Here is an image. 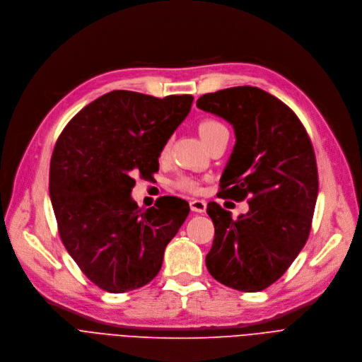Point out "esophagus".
Returning <instances> with one entry per match:
<instances>
[{
  "label": "esophagus",
  "mask_w": 362,
  "mask_h": 362,
  "mask_svg": "<svg viewBox=\"0 0 362 362\" xmlns=\"http://www.w3.org/2000/svg\"><path fill=\"white\" fill-rule=\"evenodd\" d=\"M189 206H191V211L198 212V214H204L205 209H206V202L202 201V199H191Z\"/></svg>",
  "instance_id": "esophagus-1"
}]
</instances>
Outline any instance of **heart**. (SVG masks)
Returning a JSON list of instances; mask_svg holds the SVG:
<instances>
[{
	"label": "heart",
	"mask_w": 362,
	"mask_h": 362,
	"mask_svg": "<svg viewBox=\"0 0 362 362\" xmlns=\"http://www.w3.org/2000/svg\"><path fill=\"white\" fill-rule=\"evenodd\" d=\"M226 125L221 124L220 121H216L214 118H205L202 119L199 124H198V132H199V136L202 138V141L205 142V146H208V144L218 135L221 131H226ZM167 151V148L164 150V153ZM177 187L182 191H188V192H198L199 191V185L197 181L191 180V178H187V177H182L177 181Z\"/></svg>",
	"instance_id": "1"
}]
</instances>
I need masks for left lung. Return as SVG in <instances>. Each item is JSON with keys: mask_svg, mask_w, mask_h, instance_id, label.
I'll return each instance as SVG.
<instances>
[{"mask_svg": "<svg viewBox=\"0 0 362 362\" xmlns=\"http://www.w3.org/2000/svg\"><path fill=\"white\" fill-rule=\"evenodd\" d=\"M197 107L223 117L235 131L216 195L248 198L250 205L233 220L221 205L208 204L215 235L206 268L234 290L262 291L290 268L311 231L318 195L311 139L290 107L257 87L205 94Z\"/></svg>", "mask_w": 362, "mask_h": 362, "instance_id": "obj_1", "label": "left lung"}]
</instances>
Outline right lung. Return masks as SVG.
I'll return each instance as SVG.
<instances>
[{
  "mask_svg": "<svg viewBox=\"0 0 362 362\" xmlns=\"http://www.w3.org/2000/svg\"><path fill=\"white\" fill-rule=\"evenodd\" d=\"M192 100L111 91L84 107L57 139L49 197L58 233L84 275L107 293L153 281L189 212L175 197L141 209L131 189L134 174L150 178L158 171L161 151Z\"/></svg>",
  "mask_w": 362,
  "mask_h": 362,
  "instance_id": "right-lung-1",
  "label": "right lung"
}]
</instances>
